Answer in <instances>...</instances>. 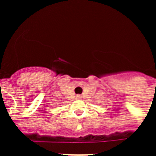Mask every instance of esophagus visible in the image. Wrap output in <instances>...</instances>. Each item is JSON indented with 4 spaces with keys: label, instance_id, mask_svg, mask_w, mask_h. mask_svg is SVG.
I'll return each instance as SVG.
<instances>
[{
    "label": "esophagus",
    "instance_id": "esophagus-1",
    "mask_svg": "<svg viewBox=\"0 0 156 156\" xmlns=\"http://www.w3.org/2000/svg\"><path fill=\"white\" fill-rule=\"evenodd\" d=\"M80 97H81V95H80V94L76 95V98H80Z\"/></svg>",
    "mask_w": 156,
    "mask_h": 156
}]
</instances>
